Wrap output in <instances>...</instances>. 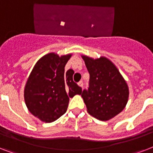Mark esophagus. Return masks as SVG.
Instances as JSON below:
<instances>
[{
	"instance_id": "obj_1",
	"label": "esophagus",
	"mask_w": 153,
	"mask_h": 153,
	"mask_svg": "<svg viewBox=\"0 0 153 153\" xmlns=\"http://www.w3.org/2000/svg\"><path fill=\"white\" fill-rule=\"evenodd\" d=\"M78 85H79V86H80V87H82V88L83 87V82H82V81L79 82H78Z\"/></svg>"
}]
</instances>
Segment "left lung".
Here are the masks:
<instances>
[{
  "instance_id": "left-lung-1",
  "label": "left lung",
  "mask_w": 153,
  "mask_h": 153,
  "mask_svg": "<svg viewBox=\"0 0 153 153\" xmlns=\"http://www.w3.org/2000/svg\"><path fill=\"white\" fill-rule=\"evenodd\" d=\"M90 74L89 87L82 97L91 115L107 121L121 113L128 98V88L115 65L105 57L82 56Z\"/></svg>"
}]
</instances>
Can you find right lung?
I'll use <instances>...</instances> for the list:
<instances>
[{"instance_id": "1", "label": "right lung", "mask_w": 153, "mask_h": 153, "mask_svg": "<svg viewBox=\"0 0 153 153\" xmlns=\"http://www.w3.org/2000/svg\"><path fill=\"white\" fill-rule=\"evenodd\" d=\"M71 55L49 53L36 63L25 89L27 109L44 122H52L66 113L69 98L81 94L82 88L73 81L74 71L65 72Z\"/></svg>"}]
</instances>
